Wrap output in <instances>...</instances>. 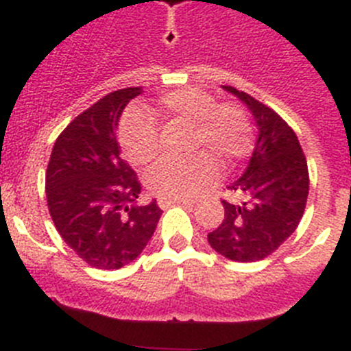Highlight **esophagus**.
I'll return each instance as SVG.
<instances>
[{
	"instance_id": "obj_1",
	"label": "esophagus",
	"mask_w": 351,
	"mask_h": 351,
	"mask_svg": "<svg viewBox=\"0 0 351 351\" xmlns=\"http://www.w3.org/2000/svg\"><path fill=\"white\" fill-rule=\"evenodd\" d=\"M195 202H191V200H158V206L161 207V209H169L170 206H184V207H191Z\"/></svg>"
}]
</instances>
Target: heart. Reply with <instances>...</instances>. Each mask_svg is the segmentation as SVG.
<instances>
[{
	"instance_id": "1",
	"label": "heart",
	"mask_w": 351,
	"mask_h": 351,
	"mask_svg": "<svg viewBox=\"0 0 351 351\" xmlns=\"http://www.w3.org/2000/svg\"><path fill=\"white\" fill-rule=\"evenodd\" d=\"M158 108L167 116L193 123V147L206 153L186 160H165L145 176L147 190L163 200H191L218 179V161L232 169L244 160L253 144V128L243 108L216 104L200 89H181L160 96ZM119 142L130 161L147 165L160 154L156 121L141 110H132L121 121Z\"/></svg>"
}]
</instances>
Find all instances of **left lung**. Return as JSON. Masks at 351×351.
I'll return each instance as SVG.
<instances>
[{"label":"left lung","instance_id":"1","mask_svg":"<svg viewBox=\"0 0 351 351\" xmlns=\"http://www.w3.org/2000/svg\"><path fill=\"white\" fill-rule=\"evenodd\" d=\"M223 89L250 108L258 138L243 176L226 186L237 200H223L225 218L207 241L225 258L256 262L299 226L309 193L308 163L293 130L272 108L232 86Z\"/></svg>","mask_w":351,"mask_h":351}]
</instances>
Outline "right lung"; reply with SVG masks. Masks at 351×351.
<instances>
[{"instance_id":"right-lung-1","label":"right lung","mask_w":351,"mask_h":351,"mask_svg":"<svg viewBox=\"0 0 351 351\" xmlns=\"http://www.w3.org/2000/svg\"><path fill=\"white\" fill-rule=\"evenodd\" d=\"M142 93H108L63 130L49 160L45 195L64 243L96 269H121L147 246L163 210L137 206L141 182L121 158L119 117Z\"/></svg>"}]
</instances>
